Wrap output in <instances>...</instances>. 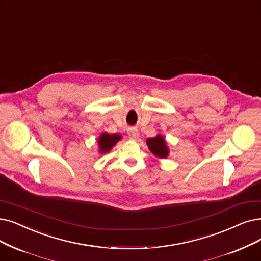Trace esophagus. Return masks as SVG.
<instances>
[{
	"mask_svg": "<svg viewBox=\"0 0 261 261\" xmlns=\"http://www.w3.org/2000/svg\"><path fill=\"white\" fill-rule=\"evenodd\" d=\"M127 134H128V137H129L130 139H133V140L137 139L138 136H139V132H138V129H136V128H129V129L127 130Z\"/></svg>",
	"mask_w": 261,
	"mask_h": 261,
	"instance_id": "34e87169",
	"label": "esophagus"
}]
</instances>
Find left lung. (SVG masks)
<instances>
[{
    "instance_id": "left-lung-1",
    "label": "left lung",
    "mask_w": 261,
    "mask_h": 261,
    "mask_svg": "<svg viewBox=\"0 0 261 261\" xmlns=\"http://www.w3.org/2000/svg\"><path fill=\"white\" fill-rule=\"evenodd\" d=\"M147 143L152 153L155 154L156 156H159V158L164 159L168 155V150H167L165 140L163 139L161 135H159V136H156L154 138H149L147 140Z\"/></svg>"
}]
</instances>
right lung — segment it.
<instances>
[{
	"instance_id": "right-lung-1",
	"label": "right lung",
	"mask_w": 261,
	"mask_h": 261,
	"mask_svg": "<svg viewBox=\"0 0 261 261\" xmlns=\"http://www.w3.org/2000/svg\"><path fill=\"white\" fill-rule=\"evenodd\" d=\"M120 139H121V136L118 134H113V135H109V134H106V133L102 134L100 138L98 139L100 151L101 152H108Z\"/></svg>"
}]
</instances>
